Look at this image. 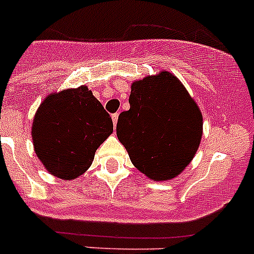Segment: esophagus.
<instances>
[{"instance_id": "esophagus-1", "label": "esophagus", "mask_w": 254, "mask_h": 254, "mask_svg": "<svg viewBox=\"0 0 254 254\" xmlns=\"http://www.w3.org/2000/svg\"><path fill=\"white\" fill-rule=\"evenodd\" d=\"M117 119H119V114H112V121H114V127H116Z\"/></svg>"}]
</instances>
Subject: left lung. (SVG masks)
Returning <instances> with one entry per match:
<instances>
[{
	"label": "left lung",
	"mask_w": 254,
	"mask_h": 254,
	"mask_svg": "<svg viewBox=\"0 0 254 254\" xmlns=\"http://www.w3.org/2000/svg\"><path fill=\"white\" fill-rule=\"evenodd\" d=\"M116 134L134 167L155 181L180 174L195 156L203 117L180 80L163 71L131 85Z\"/></svg>",
	"instance_id": "8db88e82"
}]
</instances>
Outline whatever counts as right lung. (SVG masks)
Listing matches in <instances>:
<instances>
[{
  "mask_svg": "<svg viewBox=\"0 0 254 254\" xmlns=\"http://www.w3.org/2000/svg\"><path fill=\"white\" fill-rule=\"evenodd\" d=\"M114 130L103 106L86 86L49 95L36 112L32 138L38 159L62 180L90 167L95 151Z\"/></svg>",
  "mask_w": 254,
  "mask_h": 254,
  "instance_id": "obj_1",
  "label": "right lung"
}]
</instances>
